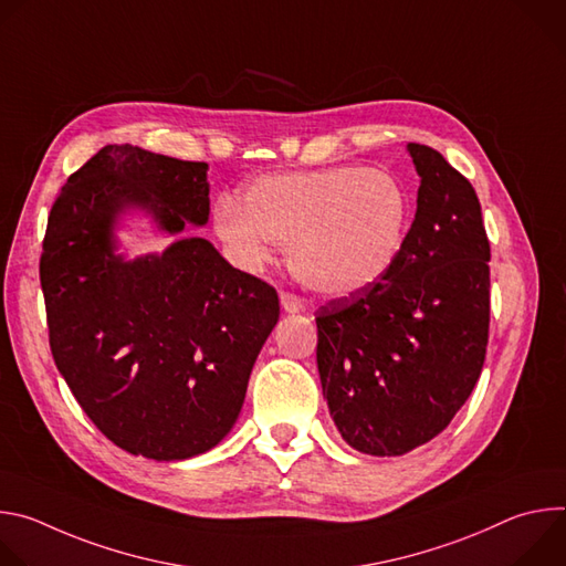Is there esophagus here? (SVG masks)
Instances as JSON below:
<instances>
[{"mask_svg":"<svg viewBox=\"0 0 566 566\" xmlns=\"http://www.w3.org/2000/svg\"><path fill=\"white\" fill-rule=\"evenodd\" d=\"M280 302H282V308L289 311V313H297V311L302 308L300 297H297L295 293H289V291H284V293L280 295Z\"/></svg>","mask_w":566,"mask_h":566,"instance_id":"esophagus-1","label":"esophagus"}]
</instances>
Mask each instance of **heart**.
<instances>
[{
	"mask_svg": "<svg viewBox=\"0 0 566 566\" xmlns=\"http://www.w3.org/2000/svg\"><path fill=\"white\" fill-rule=\"evenodd\" d=\"M412 197L387 170L334 166L253 181L241 206L221 199L214 230L232 260L258 271L273 244L291 273L319 295H354L396 266L412 226Z\"/></svg>",
	"mask_w": 566,
	"mask_h": 566,
	"instance_id": "heart-1",
	"label": "heart"
}]
</instances>
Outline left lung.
<instances>
[{
    "mask_svg": "<svg viewBox=\"0 0 566 566\" xmlns=\"http://www.w3.org/2000/svg\"><path fill=\"white\" fill-rule=\"evenodd\" d=\"M421 177L396 266L315 311L322 394L343 439L396 457L448 428L479 380L491 325V241L470 181L408 145Z\"/></svg>",
    "mask_w": 566,
    "mask_h": 566,
    "instance_id": "8db88e82",
    "label": "left lung"
}]
</instances>
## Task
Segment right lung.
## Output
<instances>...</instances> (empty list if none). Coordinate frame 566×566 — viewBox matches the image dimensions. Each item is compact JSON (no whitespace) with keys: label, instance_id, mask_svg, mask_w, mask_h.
<instances>
[{"label":"right lung","instance_id":"right-lung-1","mask_svg":"<svg viewBox=\"0 0 566 566\" xmlns=\"http://www.w3.org/2000/svg\"><path fill=\"white\" fill-rule=\"evenodd\" d=\"M208 164L105 145L51 206L40 258L49 345L80 408L118 448L175 461L234 426L255 358L280 317L277 291L232 269L201 237L123 262L125 206L160 228L203 226Z\"/></svg>","mask_w":566,"mask_h":566}]
</instances>
